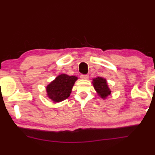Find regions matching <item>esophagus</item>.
I'll return each mask as SVG.
<instances>
[{"label":"esophagus","mask_w":155,"mask_h":155,"mask_svg":"<svg viewBox=\"0 0 155 155\" xmlns=\"http://www.w3.org/2000/svg\"><path fill=\"white\" fill-rule=\"evenodd\" d=\"M89 77L88 75H81V78H82V79H88Z\"/></svg>","instance_id":"esophagus-1"}]
</instances>
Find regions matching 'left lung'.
Segmentation results:
<instances>
[{
    "label": "left lung",
    "instance_id": "8db88e82",
    "mask_svg": "<svg viewBox=\"0 0 155 155\" xmlns=\"http://www.w3.org/2000/svg\"><path fill=\"white\" fill-rule=\"evenodd\" d=\"M92 84L95 91H96L97 94L100 97V98L105 100L109 95H111L112 91L108 86L106 78L100 77L94 78H93Z\"/></svg>",
    "mask_w": 155,
    "mask_h": 155
}]
</instances>
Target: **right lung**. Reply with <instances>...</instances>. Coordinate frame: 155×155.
Segmentation results:
<instances>
[{"label":"right lung","instance_id":"1","mask_svg":"<svg viewBox=\"0 0 155 155\" xmlns=\"http://www.w3.org/2000/svg\"><path fill=\"white\" fill-rule=\"evenodd\" d=\"M77 79L75 76L61 74L46 86V96L55 103L67 99Z\"/></svg>","mask_w":155,"mask_h":155}]
</instances>
